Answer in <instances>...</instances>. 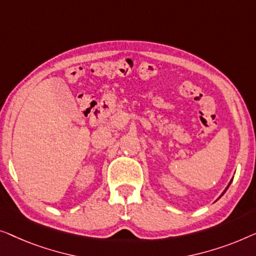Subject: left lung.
Masks as SVG:
<instances>
[{
    "label": "left lung",
    "instance_id": "left-lung-1",
    "mask_svg": "<svg viewBox=\"0 0 256 256\" xmlns=\"http://www.w3.org/2000/svg\"><path fill=\"white\" fill-rule=\"evenodd\" d=\"M232 181H233V178L231 180V181H230V183H228V186H226V188H225V190H224V192H222V195L220 196H219V198H220V197L222 196V195H224V194H225V192H226V190H228V186H230V184H231V183H232ZM218 198V200H219Z\"/></svg>",
    "mask_w": 256,
    "mask_h": 256
}]
</instances>
